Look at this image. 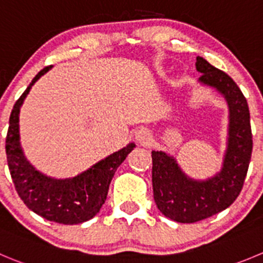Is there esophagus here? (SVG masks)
<instances>
[{"instance_id": "34e87169", "label": "esophagus", "mask_w": 263, "mask_h": 263, "mask_svg": "<svg viewBox=\"0 0 263 263\" xmlns=\"http://www.w3.org/2000/svg\"><path fill=\"white\" fill-rule=\"evenodd\" d=\"M136 139L139 143H148V141L151 139V136H149V133L146 129H141L136 133Z\"/></svg>"}]
</instances>
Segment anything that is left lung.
I'll list each match as a JSON object with an SVG mask.
<instances>
[{"instance_id":"8db88e82","label":"left lung","mask_w":263,"mask_h":263,"mask_svg":"<svg viewBox=\"0 0 263 263\" xmlns=\"http://www.w3.org/2000/svg\"><path fill=\"white\" fill-rule=\"evenodd\" d=\"M199 82L216 89L229 106V133L223 164L216 176L194 179L164 151H152V187L159 211L181 223H194L229 208L244 184L253 148L251 115L234 80L201 57L196 58Z\"/></svg>"}]
</instances>
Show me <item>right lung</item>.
I'll use <instances>...</instances> for the list:
<instances>
[{
    "mask_svg": "<svg viewBox=\"0 0 263 263\" xmlns=\"http://www.w3.org/2000/svg\"><path fill=\"white\" fill-rule=\"evenodd\" d=\"M50 68L51 66L40 71L14 104L6 137L7 165L17 195L32 212L47 221L77 224L89 221L101 211L115 172L136 144L129 143L72 178H52L37 171L27 160L22 148L19 114L34 82Z\"/></svg>",
    "mask_w": 263,
    "mask_h": 263,
    "instance_id": "obj_1",
    "label": "right lung"
}]
</instances>
